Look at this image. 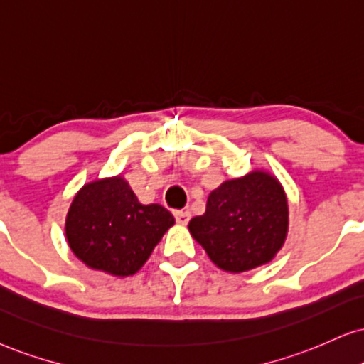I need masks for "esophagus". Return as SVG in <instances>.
<instances>
[{
  "instance_id": "1",
  "label": "esophagus",
  "mask_w": 364,
  "mask_h": 364,
  "mask_svg": "<svg viewBox=\"0 0 364 364\" xmlns=\"http://www.w3.org/2000/svg\"><path fill=\"white\" fill-rule=\"evenodd\" d=\"M174 216H176V222L179 225H186L188 222H190L191 213L188 210H176L174 211Z\"/></svg>"
}]
</instances>
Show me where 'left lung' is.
Masks as SVG:
<instances>
[{"label": "left lung", "instance_id": "1", "mask_svg": "<svg viewBox=\"0 0 364 364\" xmlns=\"http://www.w3.org/2000/svg\"><path fill=\"white\" fill-rule=\"evenodd\" d=\"M188 228L225 272L240 274L269 264L289 232L284 186L264 169L227 179L210 193L206 211L191 218Z\"/></svg>", "mask_w": 364, "mask_h": 364}]
</instances>
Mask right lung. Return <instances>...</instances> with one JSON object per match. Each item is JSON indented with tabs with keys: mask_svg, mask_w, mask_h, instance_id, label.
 <instances>
[{
	"mask_svg": "<svg viewBox=\"0 0 364 364\" xmlns=\"http://www.w3.org/2000/svg\"><path fill=\"white\" fill-rule=\"evenodd\" d=\"M174 225L158 203L142 205L121 174L85 183L65 218L67 243L89 269L114 277L134 275Z\"/></svg>",
	"mask_w": 364,
	"mask_h": 364,
	"instance_id": "obj_1",
	"label": "right lung"
}]
</instances>
